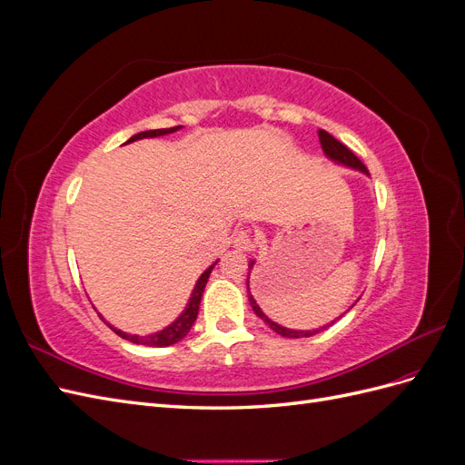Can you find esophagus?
Here are the masks:
<instances>
[{"label":"esophagus","instance_id":"34e87169","mask_svg":"<svg viewBox=\"0 0 465 465\" xmlns=\"http://www.w3.org/2000/svg\"><path fill=\"white\" fill-rule=\"evenodd\" d=\"M232 244H234L238 250H252V248H254V244H256V236H254V232H252V231L242 229V231H238V232L234 234Z\"/></svg>","mask_w":465,"mask_h":465}]
</instances>
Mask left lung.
I'll list each match as a JSON object with an SVG mask.
<instances>
[{
    "instance_id": "8db88e82",
    "label": "left lung",
    "mask_w": 465,
    "mask_h": 465,
    "mask_svg": "<svg viewBox=\"0 0 465 465\" xmlns=\"http://www.w3.org/2000/svg\"><path fill=\"white\" fill-rule=\"evenodd\" d=\"M318 135H320V143H322V149H323V153L328 154V157L331 159V161H335V163H340V164H345V166H351V168H357V171H362L364 174H369V171H367V166L362 164V161L357 157V154L351 151L347 145H343L340 139H335L331 134H328L326 130H320L318 132ZM252 265H254V262H250V270H252ZM248 275H250V272H248ZM248 301H250V304H252V308H254V312L258 314V318H262L267 326H270L275 333H279V335H283V337H291V340H299V337H311V335H316L318 331H322V330H328L331 323H335L337 320H333L330 326H323V328H320V330H308V331H302V330H289V328H283V326H279V323H275V322H272L270 318H267L263 312H262V308L258 306V302L254 301V297H252V294L248 292Z\"/></svg>"
}]
</instances>
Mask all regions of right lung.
Returning a JSON list of instances; mask_svg holds the SVG:
<instances>
[{"label":"right lung","instance_id":"right-lung-1","mask_svg":"<svg viewBox=\"0 0 465 465\" xmlns=\"http://www.w3.org/2000/svg\"><path fill=\"white\" fill-rule=\"evenodd\" d=\"M180 130V125H174V128H164V130H149V132H142V134H135L134 137L128 139V143L132 142H137V139H143V137H159V135H164V134H173ZM217 263V262H215ZM215 263L207 267V270L202 273V277L198 279V283H195L193 291H192V297H190V302L186 306V311L182 312L176 322H173L171 326L157 331V333H151V335H128L124 333L116 328H112L110 323H106V326L118 333L120 337H124V340H128L132 343H137V345H147V347H166V345H174L178 343L180 340H184V337L188 335V331L192 330L195 318H198V311H200V302H202V294H203V289L207 285V279H209V273L211 270H213Z\"/></svg>","mask_w":465,"mask_h":465}]
</instances>
